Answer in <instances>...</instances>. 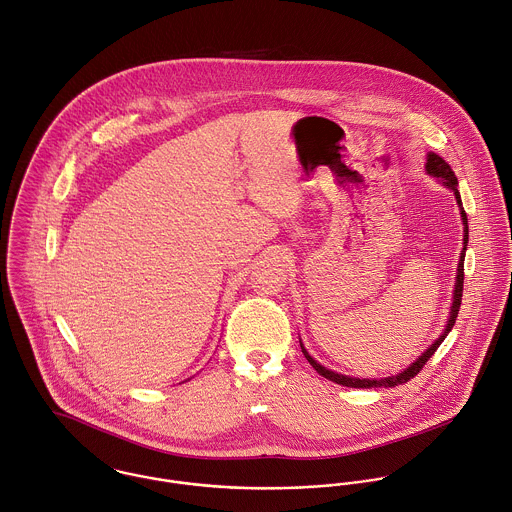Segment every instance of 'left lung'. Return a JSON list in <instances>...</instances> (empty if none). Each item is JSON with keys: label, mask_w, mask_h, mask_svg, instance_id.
I'll return each instance as SVG.
<instances>
[{"label": "left lung", "mask_w": 512, "mask_h": 512, "mask_svg": "<svg viewBox=\"0 0 512 512\" xmlns=\"http://www.w3.org/2000/svg\"><path fill=\"white\" fill-rule=\"evenodd\" d=\"M425 172L433 178H439V182L443 186H447L453 194H455V200L459 205V211H461V219H463V251H461V257H459V265H457V277H455V291H453V303L449 307V318H447V324H445V330L441 332V336L415 360L411 362L408 368L396 376H388V378H352V376H344V374H338V372H332L328 368H324L322 364H318L310 354L307 352V348L303 346L301 342V348H303V354L310 362V366L326 380L334 382V384H340V386H346V388H394V386H400V384H406L408 380H411L413 376H417V372L423 368V364L435 354V350L439 348V344L447 338V334L451 332L455 320H457V314H459V307H461V297H463V261H465V251H467V243H469V225H467V213L463 209L461 204V196H459V190H457V176L455 172L451 170V166L441 158L437 156L435 152H427V158H425Z\"/></svg>", "instance_id": "left-lung-1"}]
</instances>
